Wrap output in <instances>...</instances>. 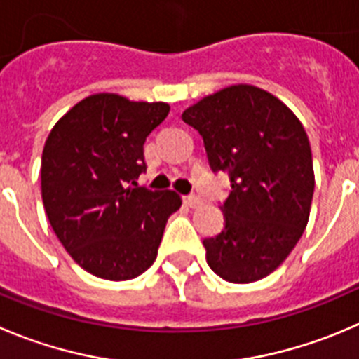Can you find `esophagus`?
Listing matches in <instances>:
<instances>
[{
  "label": "esophagus",
  "mask_w": 359,
  "mask_h": 359,
  "mask_svg": "<svg viewBox=\"0 0 359 359\" xmlns=\"http://www.w3.org/2000/svg\"><path fill=\"white\" fill-rule=\"evenodd\" d=\"M185 203H187V206H190V208H201V206H203V199H201V197H197V196H187Z\"/></svg>",
  "instance_id": "esophagus-1"
}]
</instances>
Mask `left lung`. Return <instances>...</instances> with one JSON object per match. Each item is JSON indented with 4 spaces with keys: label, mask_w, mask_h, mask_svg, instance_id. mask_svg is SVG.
I'll use <instances>...</instances> for the list:
<instances>
[{
    "label": "left lung",
    "mask_w": 359,
    "mask_h": 359,
    "mask_svg": "<svg viewBox=\"0 0 359 359\" xmlns=\"http://www.w3.org/2000/svg\"><path fill=\"white\" fill-rule=\"evenodd\" d=\"M182 119L203 135L213 170H227L225 225L204 240L206 261L231 284L275 271L302 238L316 176L309 135L282 100L252 84L201 98Z\"/></svg>",
    "instance_id": "left-lung-1"
}]
</instances>
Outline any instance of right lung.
<instances>
[{"label":"right lung","mask_w":359,"mask_h":359,"mask_svg":"<svg viewBox=\"0 0 359 359\" xmlns=\"http://www.w3.org/2000/svg\"><path fill=\"white\" fill-rule=\"evenodd\" d=\"M165 102L118 93L83 98L57 119L42 153V201L54 234L77 264L104 280H130L153 264L174 190L137 185L146 137L167 118Z\"/></svg>","instance_id":"obj_1"}]
</instances>
